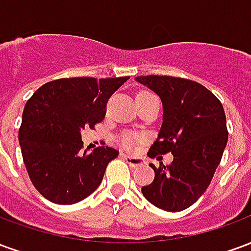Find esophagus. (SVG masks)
Returning <instances> with one entry per match:
<instances>
[{"mask_svg": "<svg viewBox=\"0 0 251 251\" xmlns=\"http://www.w3.org/2000/svg\"><path fill=\"white\" fill-rule=\"evenodd\" d=\"M121 157L124 158L130 167H140V165H144V160H142V158L133 157V156H129V154H124V153L121 154Z\"/></svg>", "mask_w": 251, "mask_h": 251, "instance_id": "obj_1", "label": "esophagus"}]
</instances>
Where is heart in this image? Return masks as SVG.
<instances>
[{
    "mask_svg": "<svg viewBox=\"0 0 251 251\" xmlns=\"http://www.w3.org/2000/svg\"><path fill=\"white\" fill-rule=\"evenodd\" d=\"M141 94V93H140ZM121 145L122 147H125V148H130L134 145V142H136V137L134 136H131V134H125V136H122L121 137Z\"/></svg>",
    "mask_w": 251,
    "mask_h": 251,
    "instance_id": "b5f03b06",
    "label": "heart"
}]
</instances>
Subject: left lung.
Returning <instances> with one entry per match:
<instances>
[{
    "mask_svg": "<svg viewBox=\"0 0 251 251\" xmlns=\"http://www.w3.org/2000/svg\"><path fill=\"white\" fill-rule=\"evenodd\" d=\"M163 103V124L149 156L172 152L174 163L154 171L142 195L158 208L177 212L204 194L226 148V115L221 100L200 83L174 76H137Z\"/></svg>",
    "mask_w": 251,
    "mask_h": 251,
    "instance_id": "1",
    "label": "left lung"
}]
</instances>
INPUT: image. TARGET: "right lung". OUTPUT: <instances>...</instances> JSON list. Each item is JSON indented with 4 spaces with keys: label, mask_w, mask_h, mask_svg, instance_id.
Segmentation results:
<instances>
[{
    "label": "right lung",
    "mask_w": 251,
    "mask_h": 251,
    "mask_svg": "<svg viewBox=\"0 0 251 251\" xmlns=\"http://www.w3.org/2000/svg\"><path fill=\"white\" fill-rule=\"evenodd\" d=\"M129 76L68 77L43 84L26 102L19 141L35 188L56 204L86 199L102 183L118 151L99 147L82 152L80 130L103 121L107 99Z\"/></svg>",
    "instance_id": "obj_1"
}]
</instances>
